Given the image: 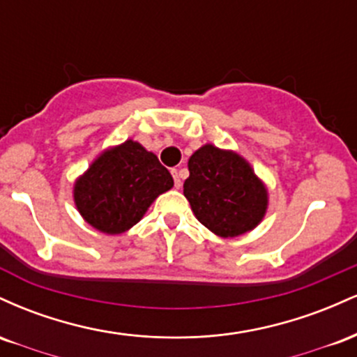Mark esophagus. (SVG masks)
I'll return each instance as SVG.
<instances>
[{
  "label": "esophagus",
  "instance_id": "34e87169",
  "mask_svg": "<svg viewBox=\"0 0 357 357\" xmlns=\"http://www.w3.org/2000/svg\"><path fill=\"white\" fill-rule=\"evenodd\" d=\"M171 174H173V178H174V186L181 188V179H179V176H178V169H171Z\"/></svg>",
  "mask_w": 357,
  "mask_h": 357
}]
</instances>
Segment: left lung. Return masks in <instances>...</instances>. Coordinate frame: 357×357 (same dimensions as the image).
I'll use <instances>...</instances> for the list:
<instances>
[{"instance_id":"1","label":"left lung","mask_w":357,"mask_h":357,"mask_svg":"<svg viewBox=\"0 0 357 357\" xmlns=\"http://www.w3.org/2000/svg\"><path fill=\"white\" fill-rule=\"evenodd\" d=\"M184 196L198 221L221 238L257 227L268 206V192L252 166L233 151L199 147L188 161Z\"/></svg>"}]
</instances>
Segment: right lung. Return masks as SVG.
Here are the masks:
<instances>
[{"label":"right lung","mask_w":357,"mask_h":357,"mask_svg":"<svg viewBox=\"0 0 357 357\" xmlns=\"http://www.w3.org/2000/svg\"><path fill=\"white\" fill-rule=\"evenodd\" d=\"M173 176L139 142L104 151L73 186L75 206L90 227L107 235L132 228L162 192L173 188Z\"/></svg>","instance_id":"1"}]
</instances>
